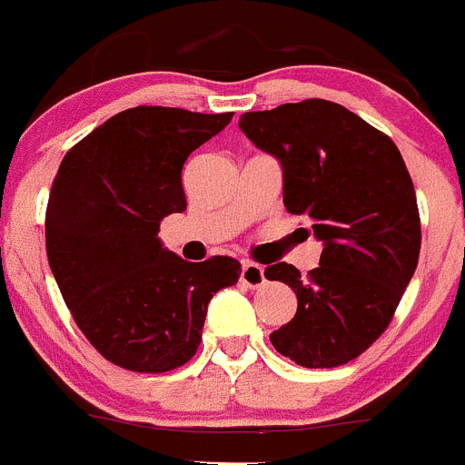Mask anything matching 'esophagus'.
Instances as JSON below:
<instances>
[{
    "instance_id": "obj_1",
    "label": "esophagus",
    "mask_w": 465,
    "mask_h": 465,
    "mask_svg": "<svg viewBox=\"0 0 465 465\" xmlns=\"http://www.w3.org/2000/svg\"><path fill=\"white\" fill-rule=\"evenodd\" d=\"M240 281L251 290H255V287L264 285V269L255 262H242Z\"/></svg>"
}]
</instances>
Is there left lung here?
Wrapping results in <instances>:
<instances>
[{
  "mask_svg": "<svg viewBox=\"0 0 465 465\" xmlns=\"http://www.w3.org/2000/svg\"><path fill=\"white\" fill-rule=\"evenodd\" d=\"M240 130L282 166V203L324 244L308 278L287 262L264 276L290 285L296 315L269 335L303 368H338L391 324L420 255L415 189L391 136L342 104L303 100L246 112Z\"/></svg>",
  "mask_w": 465,
  "mask_h": 465,
  "instance_id": "1",
  "label": "left lung"
}]
</instances>
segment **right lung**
I'll use <instances>...</instances> for the list:
<instances>
[{
	"mask_svg": "<svg viewBox=\"0 0 465 465\" xmlns=\"http://www.w3.org/2000/svg\"><path fill=\"white\" fill-rule=\"evenodd\" d=\"M230 121L232 112L125 109L61 162L47 201V260L82 333L118 368L184 365L212 296L240 278L235 258L187 262L157 237L163 216L187 210V157Z\"/></svg>",
	"mask_w": 465,
	"mask_h": 465,
	"instance_id": "obj_1",
	"label": "right lung"
}]
</instances>
